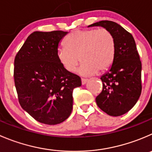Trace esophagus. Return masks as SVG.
<instances>
[{"label":"esophagus","instance_id":"34e87169","mask_svg":"<svg viewBox=\"0 0 152 152\" xmlns=\"http://www.w3.org/2000/svg\"><path fill=\"white\" fill-rule=\"evenodd\" d=\"M88 82V79H82V85H85Z\"/></svg>","mask_w":152,"mask_h":152}]
</instances>
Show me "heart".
<instances>
[{"instance_id":"heart-1","label":"heart","mask_w":152,"mask_h":152,"mask_svg":"<svg viewBox=\"0 0 152 152\" xmlns=\"http://www.w3.org/2000/svg\"><path fill=\"white\" fill-rule=\"evenodd\" d=\"M66 48H60L57 58L64 70L73 73L82 61L79 73L90 76L108 69L115 54V41L110 31L105 29H79L67 38Z\"/></svg>"}]
</instances>
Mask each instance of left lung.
Instances as JSON below:
<instances>
[{"mask_svg": "<svg viewBox=\"0 0 152 152\" xmlns=\"http://www.w3.org/2000/svg\"><path fill=\"white\" fill-rule=\"evenodd\" d=\"M102 26L111 32L115 41V54L111 67L101 76L102 91L96 98L98 107L107 114L119 117L131 110L142 91V64L133 36L123 26L110 20L88 26Z\"/></svg>", "mask_w": 152, "mask_h": 152, "instance_id": "1", "label": "left lung"}]
</instances>
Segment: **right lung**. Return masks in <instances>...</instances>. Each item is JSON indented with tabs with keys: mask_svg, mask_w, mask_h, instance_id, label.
I'll use <instances>...</instances> for the list:
<instances>
[{
	"mask_svg": "<svg viewBox=\"0 0 152 152\" xmlns=\"http://www.w3.org/2000/svg\"><path fill=\"white\" fill-rule=\"evenodd\" d=\"M64 31L39 32L28 36L15 58L14 79L22 108L39 123L56 125L73 109V91L79 76L64 70L57 58Z\"/></svg>",
	"mask_w": 152,
	"mask_h": 152,
	"instance_id": "obj_1",
	"label": "right lung"
}]
</instances>
